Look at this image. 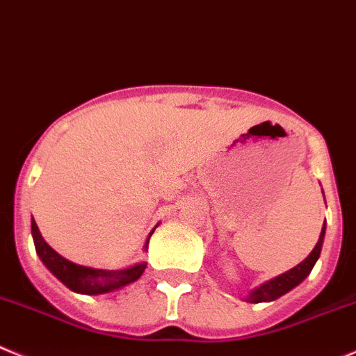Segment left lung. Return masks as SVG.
<instances>
[{
	"instance_id": "1",
	"label": "left lung",
	"mask_w": 356,
	"mask_h": 356,
	"mask_svg": "<svg viewBox=\"0 0 356 356\" xmlns=\"http://www.w3.org/2000/svg\"><path fill=\"white\" fill-rule=\"evenodd\" d=\"M323 238H325V225H323V228H321V234H320V238H318L316 245H314V249L311 251V254H309L304 261H300L297 267L290 268V270L284 272V274L277 275V277L270 279V281H265L264 284H260V286L254 288V290L248 295V298H245V300L251 302V304L272 302V300H275V298L283 297L284 293H288L290 290H293L295 286H298V284H300L302 281H304V279L311 274L314 264H316L318 258H320L321 245H323Z\"/></svg>"
}]
</instances>
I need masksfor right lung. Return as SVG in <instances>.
Returning a JSON list of instances; mask_svg holds the SVG:
<instances>
[{"instance_id":"right-lung-1","label":"right lung","mask_w":356,"mask_h":356,"mask_svg":"<svg viewBox=\"0 0 356 356\" xmlns=\"http://www.w3.org/2000/svg\"><path fill=\"white\" fill-rule=\"evenodd\" d=\"M156 230V228H154ZM152 230V232H154ZM152 232L149 234L147 242H145V249H147L149 238H151ZM31 235L35 241V249L38 253L40 260L43 265L61 281L65 286L75 293L84 295H102L111 293V291L119 290V288L126 286L129 283H135L142 274H144L147 264L131 265L122 270H105V268H92L84 267V265H77L73 261L66 260L61 254H58L47 242L43 241L42 234H40L38 227H36L35 219H31Z\"/></svg>"}]
</instances>
